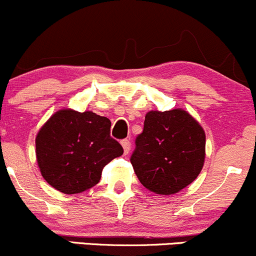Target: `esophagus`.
Masks as SVG:
<instances>
[{
    "mask_svg": "<svg viewBox=\"0 0 256 256\" xmlns=\"http://www.w3.org/2000/svg\"><path fill=\"white\" fill-rule=\"evenodd\" d=\"M122 148H124V154L128 155V152H130V149H131L130 140H122Z\"/></svg>",
    "mask_w": 256,
    "mask_h": 256,
    "instance_id": "obj_1",
    "label": "esophagus"
}]
</instances>
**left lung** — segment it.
Masks as SVG:
<instances>
[{
	"label": "left lung",
	"mask_w": 256,
	"mask_h": 256,
	"mask_svg": "<svg viewBox=\"0 0 256 256\" xmlns=\"http://www.w3.org/2000/svg\"><path fill=\"white\" fill-rule=\"evenodd\" d=\"M204 155V131L188 112L150 110L130 161L143 186L173 195L198 178Z\"/></svg>",
	"instance_id": "left-lung-1"
}]
</instances>
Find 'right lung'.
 Here are the masks:
<instances>
[{
  "instance_id": "add662e5",
  "label": "right lung",
  "mask_w": 256,
  "mask_h": 256,
  "mask_svg": "<svg viewBox=\"0 0 256 256\" xmlns=\"http://www.w3.org/2000/svg\"><path fill=\"white\" fill-rule=\"evenodd\" d=\"M124 149L110 137V120L86 110H61L36 137V156L46 183L64 194H79L101 179L104 167Z\"/></svg>"
}]
</instances>
